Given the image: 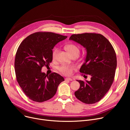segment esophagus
Segmentation results:
<instances>
[{
  "mask_svg": "<svg viewBox=\"0 0 130 130\" xmlns=\"http://www.w3.org/2000/svg\"><path fill=\"white\" fill-rule=\"evenodd\" d=\"M65 80H67V81H72L73 79L72 78H66L65 79Z\"/></svg>",
  "mask_w": 130,
  "mask_h": 130,
  "instance_id": "34e87169",
  "label": "esophagus"
}]
</instances>
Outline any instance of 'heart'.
<instances>
[{
	"mask_svg": "<svg viewBox=\"0 0 130 130\" xmlns=\"http://www.w3.org/2000/svg\"><path fill=\"white\" fill-rule=\"evenodd\" d=\"M66 49L69 51L72 55L75 54H79L80 48L78 46L74 44H69L65 46ZM59 49L57 47L54 48L52 52V57L54 59H56L58 56ZM76 69V67L74 65H62L60 66L58 70L64 75L69 76L72 75L73 71Z\"/></svg>",
	"mask_w": 130,
	"mask_h": 130,
	"instance_id": "heart-1",
	"label": "heart"
}]
</instances>
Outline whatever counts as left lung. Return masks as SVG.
I'll use <instances>...</instances> for the list:
<instances>
[{"instance_id":"8db88e82","label":"left lung","mask_w":130,"mask_h":130,"mask_svg":"<svg viewBox=\"0 0 130 130\" xmlns=\"http://www.w3.org/2000/svg\"><path fill=\"white\" fill-rule=\"evenodd\" d=\"M86 48L87 55L79 72L82 75L91 76V80H78L79 89L76 98L85 104L100 101L110 90L113 82L117 59L110 42L100 34L85 32L73 34L70 37Z\"/></svg>"}]
</instances>
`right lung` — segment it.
Wrapping results in <instances>:
<instances>
[{
  "label": "right lung",
  "mask_w": 130,
  "mask_h": 130,
  "mask_svg": "<svg viewBox=\"0 0 130 130\" xmlns=\"http://www.w3.org/2000/svg\"><path fill=\"white\" fill-rule=\"evenodd\" d=\"M67 37L52 32H36L27 36L19 46L15 59L16 79L32 101L40 103L51 99L64 80L56 73L47 75L41 70L52 61L54 46Z\"/></svg>",
  "instance_id": "obj_1"
}]
</instances>
